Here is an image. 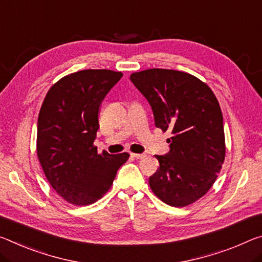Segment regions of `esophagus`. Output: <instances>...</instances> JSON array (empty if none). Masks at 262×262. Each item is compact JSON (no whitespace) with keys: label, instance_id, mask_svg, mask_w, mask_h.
Wrapping results in <instances>:
<instances>
[{"label":"esophagus","instance_id":"34e87169","mask_svg":"<svg viewBox=\"0 0 262 262\" xmlns=\"http://www.w3.org/2000/svg\"><path fill=\"white\" fill-rule=\"evenodd\" d=\"M130 155L135 159H144L146 157V154H135V152H130Z\"/></svg>","mask_w":262,"mask_h":262}]
</instances>
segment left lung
Masks as SVG:
<instances>
[{"label":"left lung","instance_id":"left-lung-1","mask_svg":"<svg viewBox=\"0 0 262 262\" xmlns=\"http://www.w3.org/2000/svg\"><path fill=\"white\" fill-rule=\"evenodd\" d=\"M130 80L150 103L155 126L172 135L167 155H155L160 168L149 177L150 189L170 206L192 204L211 189L225 160L217 98L205 82L175 70H144Z\"/></svg>","mask_w":262,"mask_h":262}]
</instances>
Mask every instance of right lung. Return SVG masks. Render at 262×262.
Instances as JSON below:
<instances>
[{
  "mask_svg": "<svg viewBox=\"0 0 262 262\" xmlns=\"http://www.w3.org/2000/svg\"><path fill=\"white\" fill-rule=\"evenodd\" d=\"M122 77L111 70H82L51 86L37 123V156L52 189L73 205L93 204L113 184L129 154L98 152L99 107Z\"/></svg>",
  "mask_w": 262,
  "mask_h": 262,
  "instance_id": "add662e5",
  "label": "right lung"
}]
</instances>
